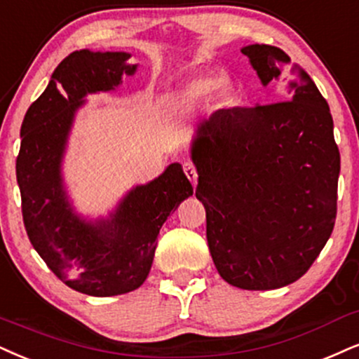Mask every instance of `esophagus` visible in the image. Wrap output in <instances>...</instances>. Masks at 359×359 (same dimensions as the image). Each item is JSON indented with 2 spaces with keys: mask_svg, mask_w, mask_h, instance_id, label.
Listing matches in <instances>:
<instances>
[{
  "mask_svg": "<svg viewBox=\"0 0 359 359\" xmlns=\"http://www.w3.org/2000/svg\"><path fill=\"white\" fill-rule=\"evenodd\" d=\"M183 170H184V175L188 176V180L191 181L193 184L196 183V180H198V172H196V168H194L193 163H191V161H184Z\"/></svg>",
  "mask_w": 359,
  "mask_h": 359,
  "instance_id": "34e87169",
  "label": "esophagus"
}]
</instances>
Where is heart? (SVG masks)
I'll return each mask as SVG.
<instances>
[{
  "mask_svg": "<svg viewBox=\"0 0 359 359\" xmlns=\"http://www.w3.org/2000/svg\"><path fill=\"white\" fill-rule=\"evenodd\" d=\"M231 88L233 85L228 76H216L215 73H203L187 81V85L181 88L178 98L183 103H194V101H200L210 96L213 91L221 96L228 95Z\"/></svg>",
  "mask_w": 359,
  "mask_h": 359,
  "instance_id": "1",
  "label": "heart"
}]
</instances>
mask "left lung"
I'll return each instance as SVG.
<instances>
[{
	"instance_id": "obj_1",
	"label": "left lung",
	"mask_w": 359,
	"mask_h": 359,
	"mask_svg": "<svg viewBox=\"0 0 359 359\" xmlns=\"http://www.w3.org/2000/svg\"><path fill=\"white\" fill-rule=\"evenodd\" d=\"M241 53L263 86L291 69L287 101L219 109L198 123L196 198L219 276L241 290H278L299 280L330 240L339 151L330 106L302 66L268 44Z\"/></svg>"
}]
</instances>
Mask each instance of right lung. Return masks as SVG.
I'll return each instance as SVG.
<instances>
[{
  "mask_svg": "<svg viewBox=\"0 0 359 359\" xmlns=\"http://www.w3.org/2000/svg\"><path fill=\"white\" fill-rule=\"evenodd\" d=\"M126 51H73L57 65L21 125L16 180L26 233L66 286L90 296L125 294L151 269L159 229L193 194L180 163L136 184L108 216L79 215L69 200L63 159L78 109L88 95L114 91L138 65Z\"/></svg>",
  "mask_w": 359,
  "mask_h": 359,
  "instance_id": "right-lung-1",
  "label": "right lung"
}]
</instances>
